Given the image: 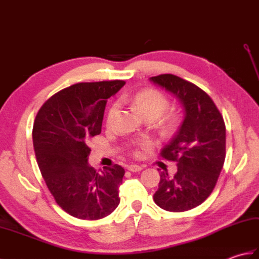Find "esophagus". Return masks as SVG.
I'll list each match as a JSON object with an SVG mask.
<instances>
[{
	"label": "esophagus",
	"instance_id": "1",
	"mask_svg": "<svg viewBox=\"0 0 259 259\" xmlns=\"http://www.w3.org/2000/svg\"><path fill=\"white\" fill-rule=\"evenodd\" d=\"M126 168H128L129 171H133V172H138L140 170H142V167L138 166V164H129Z\"/></svg>",
	"mask_w": 259,
	"mask_h": 259
}]
</instances>
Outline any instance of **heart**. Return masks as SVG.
<instances>
[{
  "label": "heart",
  "instance_id": "b5f03b06",
  "mask_svg": "<svg viewBox=\"0 0 259 259\" xmlns=\"http://www.w3.org/2000/svg\"><path fill=\"white\" fill-rule=\"evenodd\" d=\"M131 101L139 112L148 119H156L159 117V124L164 133H172L179 125L180 115L175 110H167L169 107V99L163 92L158 89H146L137 92L131 98ZM118 112L117 104L109 108L106 115L107 125H112L115 115ZM151 140L148 138L138 139L134 142L131 152L135 157H141L142 153L151 146Z\"/></svg>",
  "mask_w": 259,
  "mask_h": 259
}]
</instances>
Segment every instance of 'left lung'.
<instances>
[{"mask_svg":"<svg viewBox=\"0 0 259 259\" xmlns=\"http://www.w3.org/2000/svg\"><path fill=\"white\" fill-rule=\"evenodd\" d=\"M150 80L172 92L186 111L178 133L159 155L177 162V172H160L153 200L167 211L190 210L210 196L221 175L226 157L225 121L212 99L191 82L174 74Z\"/></svg>","mask_w":259,"mask_h":259,"instance_id":"1","label":"left lung"}]
</instances>
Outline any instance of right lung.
<instances>
[{"label": "right lung", "mask_w": 259, "mask_h": 259, "mask_svg": "<svg viewBox=\"0 0 259 259\" xmlns=\"http://www.w3.org/2000/svg\"><path fill=\"white\" fill-rule=\"evenodd\" d=\"M124 84L123 80L80 82L49 98L35 117L37 166L54 200L75 218L101 219L120 202L124 169L114 164L99 172L88 157L91 139L101 134L107 99Z\"/></svg>", "instance_id": "right-lung-1"}]
</instances>
